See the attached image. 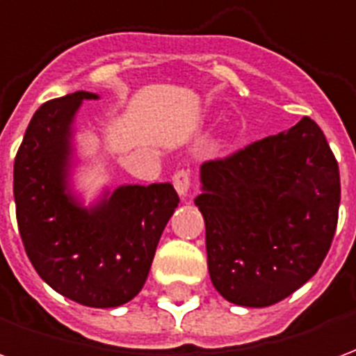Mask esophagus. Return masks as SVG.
Returning a JSON list of instances; mask_svg holds the SVG:
<instances>
[{
  "instance_id": "34e87169",
  "label": "esophagus",
  "mask_w": 356,
  "mask_h": 356,
  "mask_svg": "<svg viewBox=\"0 0 356 356\" xmlns=\"http://www.w3.org/2000/svg\"><path fill=\"white\" fill-rule=\"evenodd\" d=\"M173 186L181 196H186L191 191V171L188 170H179L173 175Z\"/></svg>"
}]
</instances>
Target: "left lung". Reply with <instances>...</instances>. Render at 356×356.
I'll use <instances>...</instances> for the list:
<instances>
[{
	"instance_id": "8db88e82",
	"label": "left lung",
	"mask_w": 356,
	"mask_h": 356,
	"mask_svg": "<svg viewBox=\"0 0 356 356\" xmlns=\"http://www.w3.org/2000/svg\"><path fill=\"white\" fill-rule=\"evenodd\" d=\"M194 204L206 223L216 290L242 307L275 305L318 270L336 234L337 160L303 116L288 131L204 162Z\"/></svg>"
}]
</instances>
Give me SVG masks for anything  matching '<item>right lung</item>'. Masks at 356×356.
<instances>
[{
	"mask_svg": "<svg viewBox=\"0 0 356 356\" xmlns=\"http://www.w3.org/2000/svg\"><path fill=\"white\" fill-rule=\"evenodd\" d=\"M76 91L45 102L30 120L15 158L17 223L38 275L88 307H120L145 286L163 227L177 208L170 183L124 185L83 208L68 191Z\"/></svg>",
	"mask_w": 356,
	"mask_h": 356,
	"instance_id": "obj_1",
	"label": "right lung"
}]
</instances>
